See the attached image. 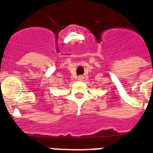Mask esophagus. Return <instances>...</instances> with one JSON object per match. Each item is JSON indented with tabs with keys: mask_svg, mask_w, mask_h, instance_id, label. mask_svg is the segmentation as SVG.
<instances>
[{
	"mask_svg": "<svg viewBox=\"0 0 153 153\" xmlns=\"http://www.w3.org/2000/svg\"><path fill=\"white\" fill-rule=\"evenodd\" d=\"M83 79V75H79V76H78V80H79V81H82Z\"/></svg>",
	"mask_w": 153,
	"mask_h": 153,
	"instance_id": "obj_1",
	"label": "esophagus"
}]
</instances>
